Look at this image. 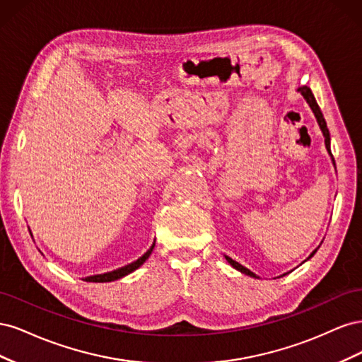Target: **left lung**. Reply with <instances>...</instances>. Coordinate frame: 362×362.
Returning <instances> with one entry per match:
<instances>
[{
    "label": "left lung",
    "instance_id": "left-lung-1",
    "mask_svg": "<svg viewBox=\"0 0 362 362\" xmlns=\"http://www.w3.org/2000/svg\"><path fill=\"white\" fill-rule=\"evenodd\" d=\"M298 92H300V95L305 98V101L308 103V105L311 107V110H313V113H314V116H315V119H317V124H319V127H320V129H322V133H323V136H325V145H326V149H327V152H329V156L332 157V163L335 164V161H334V156L331 154V136H329V129H327L326 120H325V117H323V113H322V110H320L319 104H317L315 98H314V95H313V92H311V89H310L308 86H302V87H299ZM315 252H317V249H315V250L313 252V254L310 255V258L315 254ZM225 258H226V261L229 262V264H231L234 269H237L238 272H242V273H245V275H249V276H252V278H258L254 272H250V270H249V269H246L245 266L238 264V262H237V261H234L233 258H229V257H226V255H225Z\"/></svg>",
    "mask_w": 362,
    "mask_h": 362
}]
</instances>
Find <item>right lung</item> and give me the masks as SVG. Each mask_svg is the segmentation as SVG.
Instances as JSON below:
<instances>
[{
    "label": "right lung",
    "mask_w": 362,
    "mask_h": 362,
    "mask_svg": "<svg viewBox=\"0 0 362 362\" xmlns=\"http://www.w3.org/2000/svg\"><path fill=\"white\" fill-rule=\"evenodd\" d=\"M154 246H156V243L152 245V246H151V247L145 252V254L141 255L139 259H136L134 262H129L128 266H124V267H120V269H116V270H113V272L103 273V275L87 276V278H84V281H86V282H112V281H116V279L124 278V276L129 275L131 272H134L136 269H139L141 264H144V262L149 258L151 252H152V249H154Z\"/></svg>",
    "instance_id": "right-lung-1"
}]
</instances>
